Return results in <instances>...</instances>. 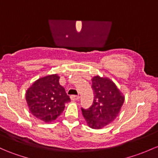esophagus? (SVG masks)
<instances>
[{
    "label": "esophagus",
    "instance_id": "34e87169",
    "mask_svg": "<svg viewBox=\"0 0 158 158\" xmlns=\"http://www.w3.org/2000/svg\"><path fill=\"white\" fill-rule=\"evenodd\" d=\"M70 99L72 101H78L79 99V95H72L70 96Z\"/></svg>",
    "mask_w": 158,
    "mask_h": 158
}]
</instances>
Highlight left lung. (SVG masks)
I'll use <instances>...</instances> for the list:
<instances>
[{
  "instance_id": "obj_1",
  "label": "left lung",
  "mask_w": 158,
  "mask_h": 158,
  "mask_svg": "<svg viewBox=\"0 0 158 158\" xmlns=\"http://www.w3.org/2000/svg\"><path fill=\"white\" fill-rule=\"evenodd\" d=\"M94 101L90 108L82 109L86 123L90 128L99 129L112 123L120 112L125 97L116 84L107 77L93 76Z\"/></svg>"
}]
</instances>
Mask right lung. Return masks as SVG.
Instances as JSON below:
<instances>
[{
    "label": "right lung",
    "mask_w": 158,
    "mask_h": 158,
    "mask_svg": "<svg viewBox=\"0 0 158 158\" xmlns=\"http://www.w3.org/2000/svg\"><path fill=\"white\" fill-rule=\"evenodd\" d=\"M57 74L47 75L35 81L26 90V100L31 114L46 123L62 114L66 103L70 101L59 83Z\"/></svg>",
    "instance_id": "right-lung-1"
}]
</instances>
